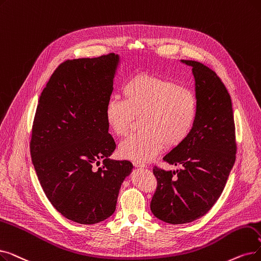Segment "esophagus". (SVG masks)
Instances as JSON below:
<instances>
[{
	"label": "esophagus",
	"mask_w": 261,
	"mask_h": 261,
	"mask_svg": "<svg viewBox=\"0 0 261 261\" xmlns=\"http://www.w3.org/2000/svg\"><path fill=\"white\" fill-rule=\"evenodd\" d=\"M133 165L135 166V167H139V168H145L146 167V165L145 164H143V163H141V162H133Z\"/></svg>",
	"instance_id": "1"
}]
</instances>
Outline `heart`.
Segmentation results:
<instances>
[{
	"label": "heart",
	"mask_w": 261,
	"mask_h": 261,
	"mask_svg": "<svg viewBox=\"0 0 261 261\" xmlns=\"http://www.w3.org/2000/svg\"><path fill=\"white\" fill-rule=\"evenodd\" d=\"M123 99L112 98L106 108V120L117 137H126L139 119L141 132L119 146L122 158L135 162L150 161L165 147L182 144L193 130L198 100L193 90L177 82L147 72L135 73L122 89Z\"/></svg>",
	"instance_id": "b5f03b06"
}]
</instances>
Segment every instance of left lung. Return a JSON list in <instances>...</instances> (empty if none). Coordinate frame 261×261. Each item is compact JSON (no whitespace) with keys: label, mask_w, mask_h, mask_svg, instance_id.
Listing matches in <instances>:
<instances>
[{"label":"left lung","mask_w":261,"mask_h":261,"mask_svg":"<svg viewBox=\"0 0 261 261\" xmlns=\"http://www.w3.org/2000/svg\"><path fill=\"white\" fill-rule=\"evenodd\" d=\"M181 62L192 67L198 114L189 138L163 158L180 169H152L156 190L150 210L155 218L169 224L193 222L212 208L225 188L237 152L227 89L209 67L195 61Z\"/></svg>","instance_id":"1"}]
</instances>
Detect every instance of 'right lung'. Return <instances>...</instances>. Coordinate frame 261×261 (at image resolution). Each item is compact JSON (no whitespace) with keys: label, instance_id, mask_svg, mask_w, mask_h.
Masks as SVG:
<instances>
[{"label":"right lung","instance_id":"right-lung-1","mask_svg":"<svg viewBox=\"0 0 261 261\" xmlns=\"http://www.w3.org/2000/svg\"><path fill=\"white\" fill-rule=\"evenodd\" d=\"M119 62L114 53L68 60L52 73L34 117L32 162L52 206L68 220L92 225L116 209L130 161L110 160L116 144L106 108ZM101 158L104 165L96 168Z\"/></svg>","mask_w":261,"mask_h":261}]
</instances>
